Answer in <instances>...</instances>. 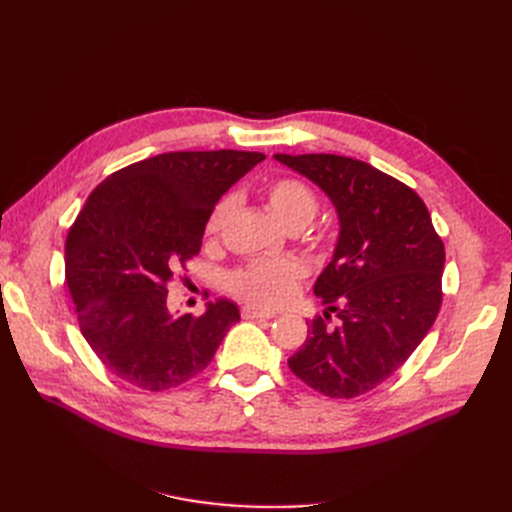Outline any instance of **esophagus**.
<instances>
[{"mask_svg":"<svg viewBox=\"0 0 512 512\" xmlns=\"http://www.w3.org/2000/svg\"><path fill=\"white\" fill-rule=\"evenodd\" d=\"M241 316L245 320H269V318H275V312H269V309H260L254 305H245L241 309Z\"/></svg>","mask_w":512,"mask_h":512,"instance_id":"1","label":"esophagus"}]
</instances>
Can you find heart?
<instances>
[{"label": "heart", "mask_w": 512, "mask_h": 512, "mask_svg": "<svg viewBox=\"0 0 512 512\" xmlns=\"http://www.w3.org/2000/svg\"><path fill=\"white\" fill-rule=\"evenodd\" d=\"M269 209L277 215V220L286 224L290 230H301L314 220L318 213V196L312 185L297 177H277L269 181L262 190ZM232 203L220 200L209 213L205 222V237L209 241L220 239L222 230L228 222ZM305 269L299 260H254L245 267L230 273L228 290L237 294L243 301L260 307H275L286 303L297 286L301 284Z\"/></svg>", "instance_id": "1"}]
</instances>
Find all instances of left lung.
<instances>
[{"instance_id":"left-lung-1","label":"left lung","mask_w":512,"mask_h":512,"mask_svg":"<svg viewBox=\"0 0 512 512\" xmlns=\"http://www.w3.org/2000/svg\"><path fill=\"white\" fill-rule=\"evenodd\" d=\"M275 160L320 185L339 215L333 260L314 286L327 312L288 367L322 395L359 397L391 378L436 322L444 243L421 196L367 162L333 153Z\"/></svg>"}]
</instances>
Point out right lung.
Listing matches in <instances>:
<instances>
[{"mask_svg":"<svg viewBox=\"0 0 512 512\" xmlns=\"http://www.w3.org/2000/svg\"><path fill=\"white\" fill-rule=\"evenodd\" d=\"M256 151H170L134 162L89 194L66 239V284L102 365L143 391L200 374L239 320L220 299L203 316L168 312V284L200 252L211 209Z\"/></svg>","mask_w":512,"mask_h":512,"instance_id":"right-lung-1","label":"right lung"}]
</instances>
